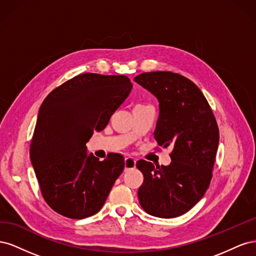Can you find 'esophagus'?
Returning a JSON list of instances; mask_svg holds the SVG:
<instances>
[{
    "label": "esophagus",
    "mask_w": 256,
    "mask_h": 256,
    "mask_svg": "<svg viewBox=\"0 0 256 256\" xmlns=\"http://www.w3.org/2000/svg\"><path fill=\"white\" fill-rule=\"evenodd\" d=\"M136 160L132 157L127 156L125 158V171H128V170H132L136 168Z\"/></svg>",
    "instance_id": "obj_1"
}]
</instances>
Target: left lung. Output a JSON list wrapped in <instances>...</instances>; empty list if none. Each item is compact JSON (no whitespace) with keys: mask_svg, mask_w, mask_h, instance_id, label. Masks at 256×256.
I'll return each mask as SVG.
<instances>
[{"mask_svg":"<svg viewBox=\"0 0 256 256\" xmlns=\"http://www.w3.org/2000/svg\"><path fill=\"white\" fill-rule=\"evenodd\" d=\"M134 81L159 102L154 136L172 146L168 166L138 160L144 180L138 196L144 210L159 218H175L194 206L212 177L219 128L203 92L188 78L171 72H143Z\"/></svg>","mask_w":256,"mask_h":256,"instance_id":"8db88e82","label":"left lung"}]
</instances>
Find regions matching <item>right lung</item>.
I'll use <instances>...</instances> for the list:
<instances>
[{
	"label": "right lung",
	"instance_id": "1",
	"mask_svg": "<svg viewBox=\"0 0 256 256\" xmlns=\"http://www.w3.org/2000/svg\"><path fill=\"white\" fill-rule=\"evenodd\" d=\"M132 88L126 76L83 74L46 97L30 147L42 194L54 212L84 219L104 206L125 159L110 154L104 161L88 154L86 143L102 131Z\"/></svg>",
	"mask_w": 256,
	"mask_h": 256
}]
</instances>
